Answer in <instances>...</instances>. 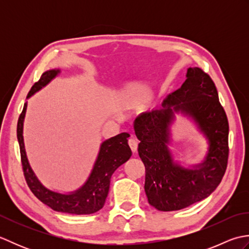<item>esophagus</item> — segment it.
<instances>
[{
  "label": "esophagus",
  "instance_id": "1",
  "mask_svg": "<svg viewBox=\"0 0 249 249\" xmlns=\"http://www.w3.org/2000/svg\"><path fill=\"white\" fill-rule=\"evenodd\" d=\"M128 144L130 146V149L133 152H136L137 151V147H138V141H137V139L135 138V137L131 136L130 138L128 139Z\"/></svg>",
  "mask_w": 249,
  "mask_h": 249
}]
</instances>
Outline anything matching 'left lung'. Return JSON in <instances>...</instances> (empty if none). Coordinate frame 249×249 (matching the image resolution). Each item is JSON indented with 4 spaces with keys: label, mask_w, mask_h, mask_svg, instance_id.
<instances>
[{
    "label": "left lung",
    "mask_w": 249,
    "mask_h": 249,
    "mask_svg": "<svg viewBox=\"0 0 249 249\" xmlns=\"http://www.w3.org/2000/svg\"><path fill=\"white\" fill-rule=\"evenodd\" d=\"M182 87L163 100L161 107L141 113L134 121L140 140L138 153L145 167L144 190L158 211H178L205 199L218 186L229 156V123L218 93L208 73L189 67ZM190 116L209 141L203 163L186 169L174 163L166 144L174 112Z\"/></svg>",
    "instance_id": "left-lung-1"
}]
</instances>
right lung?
<instances>
[{
	"label": "right lung",
	"instance_id": "add662e5",
	"mask_svg": "<svg viewBox=\"0 0 249 249\" xmlns=\"http://www.w3.org/2000/svg\"><path fill=\"white\" fill-rule=\"evenodd\" d=\"M59 72L60 70H52L44 72L39 80L35 82L30 89L28 98L34 93L38 92L41 88L47 86ZM25 110L26 103L23 106V110L18 120L17 138L23 174L31 192L34 194L37 199L56 212L75 215H88L97 212L106 202V198L109 193L111 176L131 156V150L127 143L129 134L122 133L103 142L93 170L89 174L88 181L81 188L68 195L55 193L53 190L46 188L38 181V178H36L35 173L30 167L28 157L25 154L22 135Z\"/></svg>",
	"mask_w": 249,
	"mask_h": 249
}]
</instances>
